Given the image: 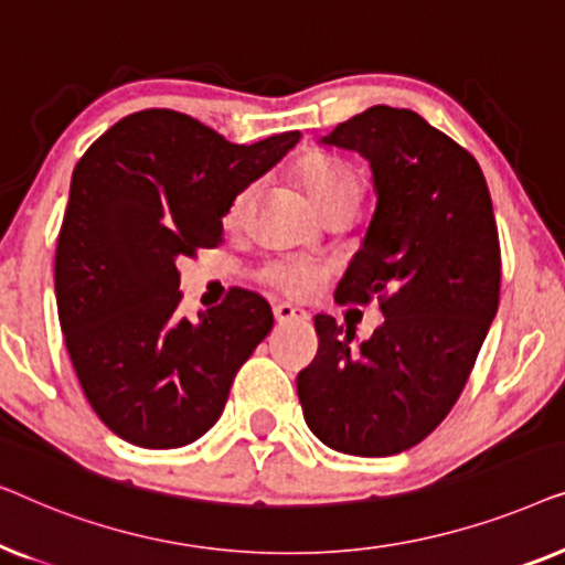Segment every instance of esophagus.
Returning a JSON list of instances; mask_svg holds the SVG:
<instances>
[{"label":"esophagus","mask_w":565,"mask_h":565,"mask_svg":"<svg viewBox=\"0 0 565 565\" xmlns=\"http://www.w3.org/2000/svg\"><path fill=\"white\" fill-rule=\"evenodd\" d=\"M273 313H275L277 323H290V321H306L308 319V313L303 311V308L290 306V303H277L273 308Z\"/></svg>","instance_id":"1"}]
</instances>
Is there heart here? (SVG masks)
I'll return each mask as SVG.
<instances>
[{"instance_id": "obj_1", "label": "heart", "mask_w": 565, "mask_h": 565, "mask_svg": "<svg viewBox=\"0 0 565 565\" xmlns=\"http://www.w3.org/2000/svg\"><path fill=\"white\" fill-rule=\"evenodd\" d=\"M296 172L300 188L306 190L308 200H311L313 207L321 215L339 205L358 207L362 195V177L358 169L347 164V161L311 153V157H303L298 161ZM249 203L252 190H242L238 195H234V200H231L226 207V215H223L226 226H238ZM262 277H265L275 290L285 292V296L303 298L308 292L319 288L321 269H316L311 265H273L265 269Z\"/></svg>"}]
</instances>
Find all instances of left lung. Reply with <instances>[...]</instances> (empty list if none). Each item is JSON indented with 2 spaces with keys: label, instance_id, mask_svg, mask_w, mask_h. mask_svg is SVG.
<instances>
[{
  "label": "left lung",
  "instance_id": "obj_1",
  "mask_svg": "<svg viewBox=\"0 0 565 565\" xmlns=\"http://www.w3.org/2000/svg\"><path fill=\"white\" fill-rule=\"evenodd\" d=\"M319 143L370 161L375 213L334 298H377L385 321L354 344L316 316L298 398L331 450L385 458L422 443L468 381L499 308L497 221L478 161L414 110L367 107Z\"/></svg>",
  "mask_w": 565,
  "mask_h": 565
}]
</instances>
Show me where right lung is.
Returning <instances> with one entry per match:
<instances>
[{
  "label": "right lung",
  "mask_w": 565,
  "mask_h": 565,
  "mask_svg": "<svg viewBox=\"0 0 565 565\" xmlns=\"http://www.w3.org/2000/svg\"><path fill=\"white\" fill-rule=\"evenodd\" d=\"M298 130L252 146L174 110H141L89 146L72 174L56 246V306L82 391L130 445L172 450L218 422L273 308L234 288L188 321L177 262L223 242L234 195L267 174Z\"/></svg>",
  "instance_id": "add662e5"
}]
</instances>
